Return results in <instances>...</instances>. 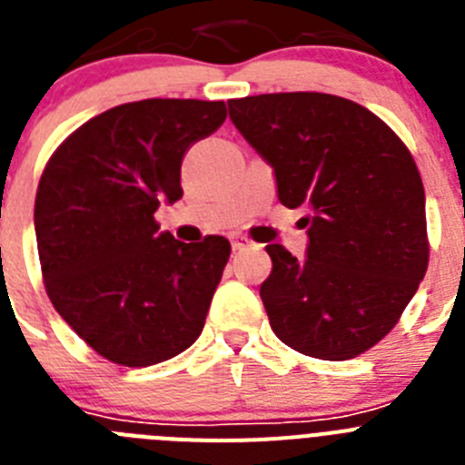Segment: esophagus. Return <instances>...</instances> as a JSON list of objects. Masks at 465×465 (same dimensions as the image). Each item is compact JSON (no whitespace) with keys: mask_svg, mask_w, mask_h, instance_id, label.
Wrapping results in <instances>:
<instances>
[{"mask_svg":"<svg viewBox=\"0 0 465 465\" xmlns=\"http://www.w3.org/2000/svg\"><path fill=\"white\" fill-rule=\"evenodd\" d=\"M230 244H232V252H240V249H246V246H252V240H246L244 235H235L232 240H230Z\"/></svg>","mask_w":465,"mask_h":465,"instance_id":"esophagus-1","label":"esophagus"}]
</instances>
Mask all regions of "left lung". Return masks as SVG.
<instances>
[{
	"label": "left lung",
	"mask_w": 465,
	"mask_h": 465,
	"mask_svg": "<svg viewBox=\"0 0 465 465\" xmlns=\"http://www.w3.org/2000/svg\"><path fill=\"white\" fill-rule=\"evenodd\" d=\"M272 167L283 207H305V256L268 244L270 326L305 356L347 361L396 326L429 265L426 197L405 143L365 106L323 93L228 102Z\"/></svg>",
	"instance_id": "obj_1"
}]
</instances>
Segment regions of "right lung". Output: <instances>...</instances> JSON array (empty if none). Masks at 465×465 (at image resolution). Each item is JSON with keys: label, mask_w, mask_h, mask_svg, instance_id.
Returning a JSON list of instances; mask_svg holds the SVG:
<instances>
[{"label": "right lung", "mask_w": 465, "mask_h": 465, "mask_svg": "<svg viewBox=\"0 0 465 465\" xmlns=\"http://www.w3.org/2000/svg\"><path fill=\"white\" fill-rule=\"evenodd\" d=\"M223 102L142 100L81 125L48 160L35 203L41 272L57 314L104 359L146 368L203 332L230 242H179L153 213L182 191L186 151Z\"/></svg>", "instance_id": "right-lung-1"}]
</instances>
